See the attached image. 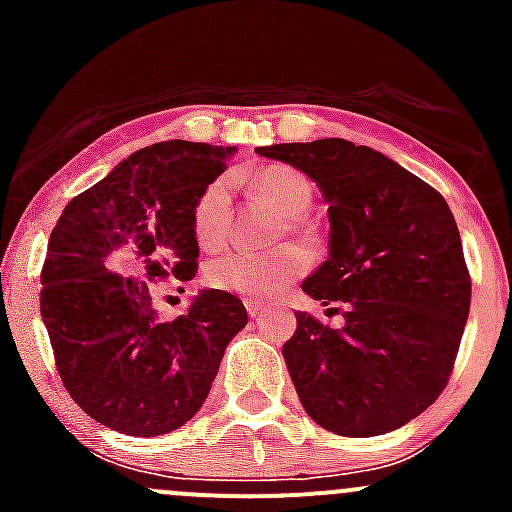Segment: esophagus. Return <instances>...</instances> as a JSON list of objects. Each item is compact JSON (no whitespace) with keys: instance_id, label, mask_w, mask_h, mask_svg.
<instances>
[{"instance_id":"34e87169","label":"esophagus","mask_w":512,"mask_h":512,"mask_svg":"<svg viewBox=\"0 0 512 512\" xmlns=\"http://www.w3.org/2000/svg\"><path fill=\"white\" fill-rule=\"evenodd\" d=\"M245 309H247V314H250V317H262V314H265L270 307H267L265 302H257V299H247Z\"/></svg>"}]
</instances>
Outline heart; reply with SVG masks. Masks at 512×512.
<instances>
[{
	"label": "heart",
	"mask_w": 512,
	"mask_h": 512,
	"mask_svg": "<svg viewBox=\"0 0 512 512\" xmlns=\"http://www.w3.org/2000/svg\"><path fill=\"white\" fill-rule=\"evenodd\" d=\"M250 190L260 203L287 218L289 230L309 235L299 215L312 205V180L302 170L285 163H272L250 178ZM232 232V188L227 178H215L200 190L193 205V235L203 250H220ZM309 252L299 245H285L270 252H227L205 267L210 287L250 299H267L280 294L297 277L309 270Z\"/></svg>",
	"instance_id": "b5f03b06"
}]
</instances>
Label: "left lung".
Listing matches in <instances>:
<instances>
[{"label": "left lung", "mask_w": 512, "mask_h": 512, "mask_svg": "<svg viewBox=\"0 0 512 512\" xmlns=\"http://www.w3.org/2000/svg\"><path fill=\"white\" fill-rule=\"evenodd\" d=\"M317 180L329 260L302 289L344 327L297 312L285 342L304 411L339 436H381L426 411L453 374L471 272L443 195L391 158L344 138L257 148Z\"/></svg>", "instance_id": "obj_1"}]
</instances>
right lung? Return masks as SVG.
I'll return each mask as SVG.
<instances>
[{"label": "right lung", "mask_w": 512, "mask_h": 512, "mask_svg": "<svg viewBox=\"0 0 512 512\" xmlns=\"http://www.w3.org/2000/svg\"><path fill=\"white\" fill-rule=\"evenodd\" d=\"M230 153L190 141L141 148L76 195L51 232L39 304L56 371L71 399L113 431L160 436L190 421L247 324L223 289L168 322L153 309L163 282L198 272L193 205Z\"/></svg>", "instance_id": "obj_1"}]
</instances>
